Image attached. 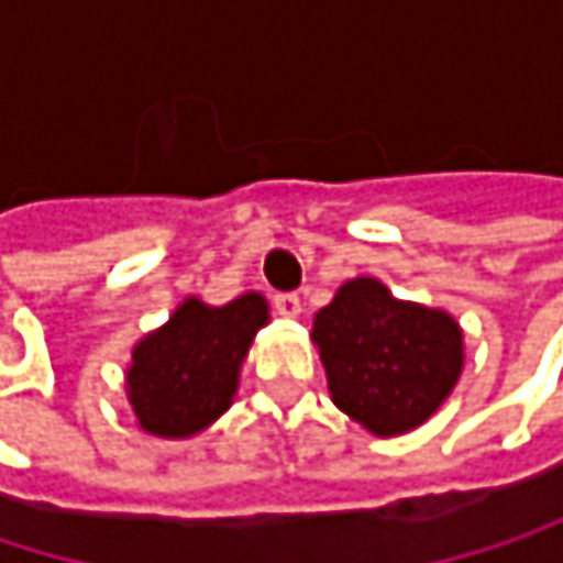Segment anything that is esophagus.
Returning <instances> with one entry per match:
<instances>
[{
    "instance_id": "esophagus-1",
    "label": "esophagus",
    "mask_w": 563,
    "mask_h": 563,
    "mask_svg": "<svg viewBox=\"0 0 563 563\" xmlns=\"http://www.w3.org/2000/svg\"><path fill=\"white\" fill-rule=\"evenodd\" d=\"M274 309L280 312V316H299V296L296 292H274Z\"/></svg>"
}]
</instances>
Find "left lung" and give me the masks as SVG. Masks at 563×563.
Listing matches in <instances>:
<instances>
[{
  "label": "left lung",
  "mask_w": 563,
  "mask_h": 563,
  "mask_svg": "<svg viewBox=\"0 0 563 563\" xmlns=\"http://www.w3.org/2000/svg\"><path fill=\"white\" fill-rule=\"evenodd\" d=\"M312 339L335 407L378 437L423 423L463 372L460 325L368 277L349 280L316 312Z\"/></svg>",
  "instance_id": "8db88e82"
}]
</instances>
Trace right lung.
I'll use <instances>...</instances> for the list:
<instances>
[{
  "instance_id": "add662e5",
  "label": "right lung",
  "mask_w": 563,
  "mask_h": 563,
  "mask_svg": "<svg viewBox=\"0 0 563 563\" xmlns=\"http://www.w3.org/2000/svg\"><path fill=\"white\" fill-rule=\"evenodd\" d=\"M264 322L267 302L257 292L228 306L181 302L159 332L133 349L126 388L140 427L156 437H191L218 420Z\"/></svg>"
}]
</instances>
